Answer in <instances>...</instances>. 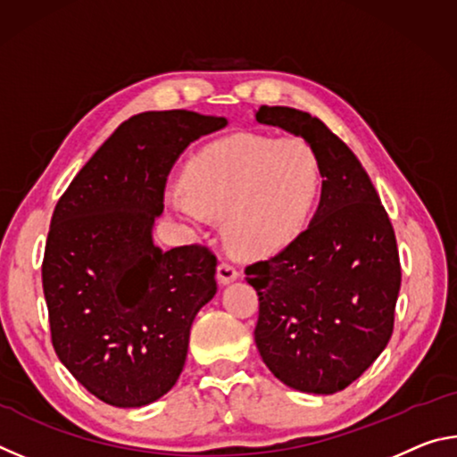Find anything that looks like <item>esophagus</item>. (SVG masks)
<instances>
[{
    "instance_id": "obj_1",
    "label": "esophagus",
    "mask_w": 457,
    "mask_h": 457,
    "mask_svg": "<svg viewBox=\"0 0 457 457\" xmlns=\"http://www.w3.org/2000/svg\"><path fill=\"white\" fill-rule=\"evenodd\" d=\"M239 276V272H237V268L231 264V262H220V266H218V278H220V282L221 284H229V282H234L236 278Z\"/></svg>"
}]
</instances>
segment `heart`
<instances>
[{
	"mask_svg": "<svg viewBox=\"0 0 457 457\" xmlns=\"http://www.w3.org/2000/svg\"><path fill=\"white\" fill-rule=\"evenodd\" d=\"M320 185L319 154L303 138L236 135L201 149L167 204L193 228L223 215L229 244L264 256L304 229Z\"/></svg>",
	"mask_w": 457,
	"mask_h": 457,
	"instance_id": "heart-1",
	"label": "heart"
}]
</instances>
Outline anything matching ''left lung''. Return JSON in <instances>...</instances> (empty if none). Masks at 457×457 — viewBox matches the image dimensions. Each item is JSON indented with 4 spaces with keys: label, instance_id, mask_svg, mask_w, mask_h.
<instances>
[{
    "label": "left lung",
    "instance_id": "8db88e82",
    "mask_svg": "<svg viewBox=\"0 0 457 457\" xmlns=\"http://www.w3.org/2000/svg\"><path fill=\"white\" fill-rule=\"evenodd\" d=\"M256 120L312 146L322 193L303 234L245 268L260 296L253 338L282 383L330 395L357 381L393 335L401 288L395 231L361 161L320 119L264 104Z\"/></svg>",
    "mask_w": 457,
    "mask_h": 457
}]
</instances>
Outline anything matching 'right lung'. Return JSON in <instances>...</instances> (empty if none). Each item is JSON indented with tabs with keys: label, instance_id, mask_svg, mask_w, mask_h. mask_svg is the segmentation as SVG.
<instances>
[{
	"label": "right lung",
	"instance_id": "add662e5",
	"mask_svg": "<svg viewBox=\"0 0 457 457\" xmlns=\"http://www.w3.org/2000/svg\"><path fill=\"white\" fill-rule=\"evenodd\" d=\"M226 125L191 111L135 114L58 199L42 262L52 346L108 405L143 407L171 389L193 319L218 292L210 247L165 252L151 229L179 154Z\"/></svg>",
	"mask_w": 457,
	"mask_h": 457
}]
</instances>
